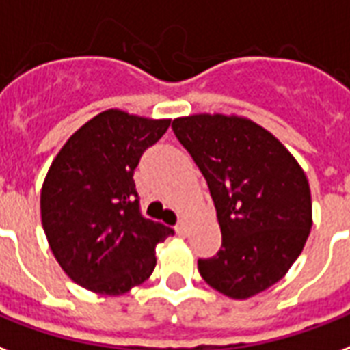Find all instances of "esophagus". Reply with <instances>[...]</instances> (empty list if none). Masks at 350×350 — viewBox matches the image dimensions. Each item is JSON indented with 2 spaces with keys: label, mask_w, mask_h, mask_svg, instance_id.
<instances>
[{
  "label": "esophagus",
  "mask_w": 350,
  "mask_h": 350,
  "mask_svg": "<svg viewBox=\"0 0 350 350\" xmlns=\"http://www.w3.org/2000/svg\"><path fill=\"white\" fill-rule=\"evenodd\" d=\"M176 233L180 234V237H187V233H189V231H187V224L183 222V220H180V222L176 224Z\"/></svg>",
  "instance_id": "34e87169"
}]
</instances>
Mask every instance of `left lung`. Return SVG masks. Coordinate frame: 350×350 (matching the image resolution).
<instances>
[{"label":"left lung","instance_id":"8db88e82","mask_svg":"<svg viewBox=\"0 0 350 350\" xmlns=\"http://www.w3.org/2000/svg\"><path fill=\"white\" fill-rule=\"evenodd\" d=\"M172 130L204 174L222 247L198 258L200 275L233 299L281 281L312 228L310 187L299 163L268 130L240 117H180Z\"/></svg>","mask_w":350,"mask_h":350}]
</instances>
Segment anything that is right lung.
Masks as SVG:
<instances>
[{
	"label": "right lung",
	"instance_id": "add662e5",
	"mask_svg": "<svg viewBox=\"0 0 350 350\" xmlns=\"http://www.w3.org/2000/svg\"><path fill=\"white\" fill-rule=\"evenodd\" d=\"M169 119L121 110L93 117L58 152L42 187V226L62 270L82 288L121 295L156 268L174 229L143 217L133 170Z\"/></svg>",
	"mask_w": 350,
	"mask_h": 350
}]
</instances>
